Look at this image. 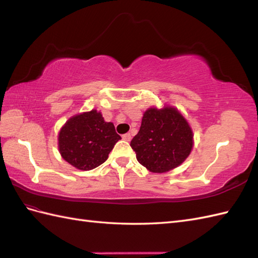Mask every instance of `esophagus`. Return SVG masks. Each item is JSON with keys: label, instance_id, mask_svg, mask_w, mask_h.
<instances>
[{"label": "esophagus", "instance_id": "esophagus-1", "mask_svg": "<svg viewBox=\"0 0 258 258\" xmlns=\"http://www.w3.org/2000/svg\"><path fill=\"white\" fill-rule=\"evenodd\" d=\"M122 139L124 140V141L129 142L130 140H131V136H130V134H126V135H123V136H122Z\"/></svg>", "mask_w": 258, "mask_h": 258}]
</instances>
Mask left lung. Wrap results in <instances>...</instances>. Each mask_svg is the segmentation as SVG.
<instances>
[{
  "label": "left lung",
  "mask_w": 258,
  "mask_h": 258,
  "mask_svg": "<svg viewBox=\"0 0 258 258\" xmlns=\"http://www.w3.org/2000/svg\"><path fill=\"white\" fill-rule=\"evenodd\" d=\"M192 138L188 122L176 108L151 107L144 113L141 127L130 146L142 166L151 172L163 173L188 157Z\"/></svg>",
  "instance_id": "left-lung-1"
}]
</instances>
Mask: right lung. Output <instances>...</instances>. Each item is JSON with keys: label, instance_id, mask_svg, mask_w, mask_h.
Returning <instances> with one entry per match:
<instances>
[{"label": "right lung", "instance_id": "obj_1", "mask_svg": "<svg viewBox=\"0 0 258 258\" xmlns=\"http://www.w3.org/2000/svg\"><path fill=\"white\" fill-rule=\"evenodd\" d=\"M120 139L113 122L104 121L102 114L92 110L66 122L59 132L58 146L70 165L88 171L102 165Z\"/></svg>", "mask_w": 258, "mask_h": 258}]
</instances>
